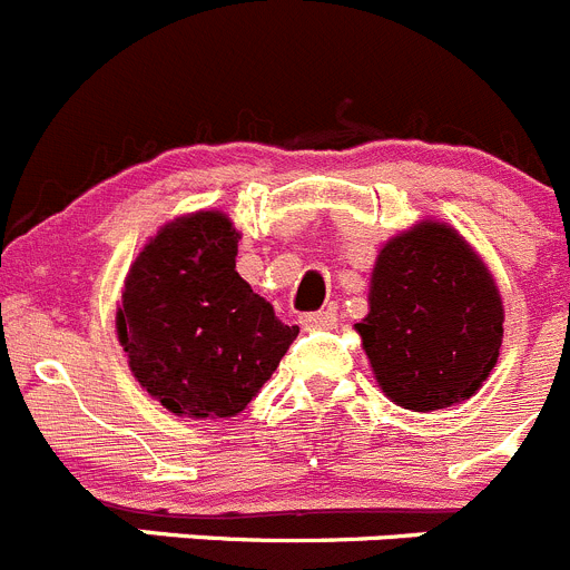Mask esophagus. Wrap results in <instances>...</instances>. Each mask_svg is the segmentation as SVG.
<instances>
[{
	"mask_svg": "<svg viewBox=\"0 0 570 570\" xmlns=\"http://www.w3.org/2000/svg\"><path fill=\"white\" fill-rule=\"evenodd\" d=\"M302 325L311 327V331H331L336 325V311L327 307V311H313L302 316Z\"/></svg>",
	"mask_w": 570,
	"mask_h": 570,
	"instance_id": "34e87169",
	"label": "esophagus"
}]
</instances>
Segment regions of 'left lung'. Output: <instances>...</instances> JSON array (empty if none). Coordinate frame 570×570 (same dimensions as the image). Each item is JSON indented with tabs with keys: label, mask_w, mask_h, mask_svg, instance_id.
<instances>
[{
	"label": "left lung",
	"mask_w": 570,
	"mask_h": 570,
	"mask_svg": "<svg viewBox=\"0 0 570 570\" xmlns=\"http://www.w3.org/2000/svg\"><path fill=\"white\" fill-rule=\"evenodd\" d=\"M356 325L381 393L412 412L472 399L498 364L503 299L463 234L421 220L381 245Z\"/></svg>",
	"instance_id": "left-lung-1"
}]
</instances>
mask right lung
Wrapping results in <instances>:
<instances>
[{
	"mask_svg": "<svg viewBox=\"0 0 570 570\" xmlns=\"http://www.w3.org/2000/svg\"><path fill=\"white\" fill-rule=\"evenodd\" d=\"M237 243L228 214H180L124 279L118 342L140 387L175 415L243 412L299 333L237 274Z\"/></svg>",
	"mask_w": 570,
	"mask_h": 570,
	"instance_id": "add662e5",
	"label": "right lung"
}]
</instances>
